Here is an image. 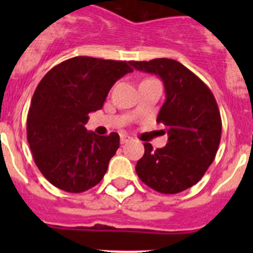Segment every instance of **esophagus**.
<instances>
[{"label":"esophagus","instance_id":"esophagus-1","mask_svg":"<svg viewBox=\"0 0 253 253\" xmlns=\"http://www.w3.org/2000/svg\"><path fill=\"white\" fill-rule=\"evenodd\" d=\"M130 140H131L130 135H128V134H125V133L120 134V143H122V144H125V143L130 142Z\"/></svg>","mask_w":253,"mask_h":253}]
</instances>
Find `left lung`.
Masks as SVG:
<instances>
[{
  "label": "left lung",
  "instance_id": "1",
  "mask_svg": "<svg viewBox=\"0 0 253 253\" xmlns=\"http://www.w3.org/2000/svg\"><path fill=\"white\" fill-rule=\"evenodd\" d=\"M130 64L160 76L166 92L157 123L166 126L167 144L153 149L144 143L137 175L158 193H181L199 182L215 158L222 135L218 105L209 87L177 60L157 58Z\"/></svg>",
  "mask_w": 253,
  "mask_h": 253
}]
</instances>
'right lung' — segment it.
I'll list each match as a JSON object with an SVG mask.
<instances>
[{"instance_id":"add662e5","label":"right lung","mask_w":253,"mask_h":253,"mask_svg":"<svg viewBox=\"0 0 253 253\" xmlns=\"http://www.w3.org/2000/svg\"><path fill=\"white\" fill-rule=\"evenodd\" d=\"M130 62L75 57L53 68L38 84L28 114V142L44 177L67 193L97 185L119 148V134L87 131L88 114L100 110Z\"/></svg>"}]
</instances>
